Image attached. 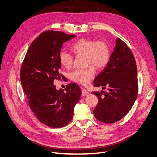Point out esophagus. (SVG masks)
Wrapping results in <instances>:
<instances>
[{"mask_svg": "<svg viewBox=\"0 0 157 157\" xmlns=\"http://www.w3.org/2000/svg\"><path fill=\"white\" fill-rule=\"evenodd\" d=\"M88 93H88V91H87V90L82 88V96H83V97L86 96L87 95H88Z\"/></svg>", "mask_w": 157, "mask_h": 157, "instance_id": "34e87169", "label": "esophagus"}]
</instances>
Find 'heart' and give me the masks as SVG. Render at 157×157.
<instances>
[{
	"label": "heart",
	"mask_w": 157,
	"mask_h": 157,
	"mask_svg": "<svg viewBox=\"0 0 157 157\" xmlns=\"http://www.w3.org/2000/svg\"><path fill=\"white\" fill-rule=\"evenodd\" d=\"M71 50L75 55H84L87 67L77 70L70 74V78L74 82L86 85L90 82L95 73V67L103 69L110 60V48L107 42L103 40L81 39L71 46ZM60 64L66 69H70L73 64V57L70 53L62 51L59 53Z\"/></svg>",
	"instance_id": "heart-1"
}]
</instances>
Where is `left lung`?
Masks as SVG:
<instances>
[{"mask_svg":"<svg viewBox=\"0 0 157 157\" xmlns=\"http://www.w3.org/2000/svg\"><path fill=\"white\" fill-rule=\"evenodd\" d=\"M93 84L108 90L92 92L98 99L93 110L98 121L115 123L128 113L137 97V67L132 52L121 39H117L108 64Z\"/></svg>","mask_w":157,"mask_h":157,"instance_id":"left-lung-1","label":"left lung"}]
</instances>
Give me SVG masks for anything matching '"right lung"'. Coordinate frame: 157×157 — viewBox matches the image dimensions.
Returning <instances> with one entry per match:
<instances>
[{
	"label": "right lung",
	"mask_w": 157,
	"mask_h": 157,
	"mask_svg": "<svg viewBox=\"0 0 157 157\" xmlns=\"http://www.w3.org/2000/svg\"><path fill=\"white\" fill-rule=\"evenodd\" d=\"M75 36L62 31H44L31 44L22 63L20 78L28 104L36 118L50 128L70 123L82 93L75 83L59 90L53 84L55 79L64 77L59 73L62 44Z\"/></svg>",
	"instance_id": "right-lung-1"
}]
</instances>
